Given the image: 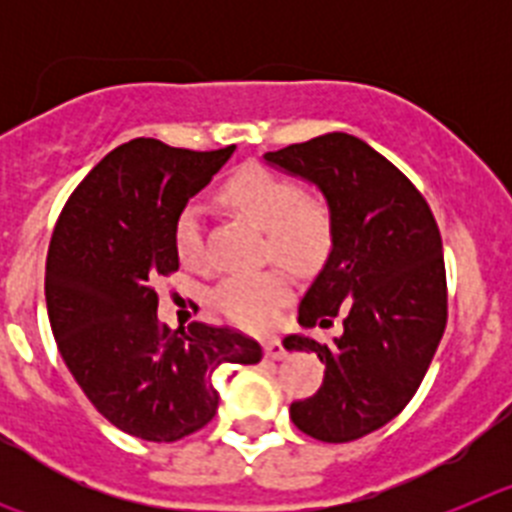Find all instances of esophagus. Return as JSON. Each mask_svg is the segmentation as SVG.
<instances>
[{
    "label": "esophagus",
    "instance_id": "esophagus-1",
    "mask_svg": "<svg viewBox=\"0 0 512 512\" xmlns=\"http://www.w3.org/2000/svg\"><path fill=\"white\" fill-rule=\"evenodd\" d=\"M264 354H266V359L279 361V359H284V356H287V351H284L282 341H277V338H269V341L264 343Z\"/></svg>",
    "mask_w": 512,
    "mask_h": 512
}]
</instances>
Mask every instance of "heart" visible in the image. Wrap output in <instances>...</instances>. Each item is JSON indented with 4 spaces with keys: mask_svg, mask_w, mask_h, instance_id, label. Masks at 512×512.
<instances>
[{
    "mask_svg": "<svg viewBox=\"0 0 512 512\" xmlns=\"http://www.w3.org/2000/svg\"><path fill=\"white\" fill-rule=\"evenodd\" d=\"M225 205L266 233V253L295 271L318 269L333 246V220L325 202L305 197L300 184L266 166H243L220 189ZM174 246L182 264L205 261V220L197 205H187L174 223ZM292 297L284 271L266 269L230 274L215 289L212 302L241 328L259 330L274 320Z\"/></svg>",
    "mask_w": 512,
    "mask_h": 512,
    "instance_id": "heart-1",
    "label": "heart"
}]
</instances>
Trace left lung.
I'll return each instance as SVG.
<instances>
[{
  "mask_svg": "<svg viewBox=\"0 0 512 512\" xmlns=\"http://www.w3.org/2000/svg\"><path fill=\"white\" fill-rule=\"evenodd\" d=\"M264 161L315 184L333 220V246L297 320L328 328L343 315L333 343L284 338L287 351L325 364L320 390L292 402L289 415L318 441H356L413 400L436 354L446 328L441 233L408 176L354 135H318Z\"/></svg>",
  "mask_w": 512,
  "mask_h": 512,
  "instance_id": "left-lung-1",
  "label": "left lung"
}]
</instances>
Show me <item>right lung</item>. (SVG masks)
<instances>
[{
  "label": "right lung",
  "mask_w": 512,
  "mask_h": 512,
  "mask_svg": "<svg viewBox=\"0 0 512 512\" xmlns=\"http://www.w3.org/2000/svg\"><path fill=\"white\" fill-rule=\"evenodd\" d=\"M135 138L74 189L45 264V305L58 351L84 395L115 428L171 443L215 418L212 374L259 364L238 330L158 323L153 282L179 269L176 215L233 156Z\"/></svg>",
  "instance_id": "1"
}]
</instances>
